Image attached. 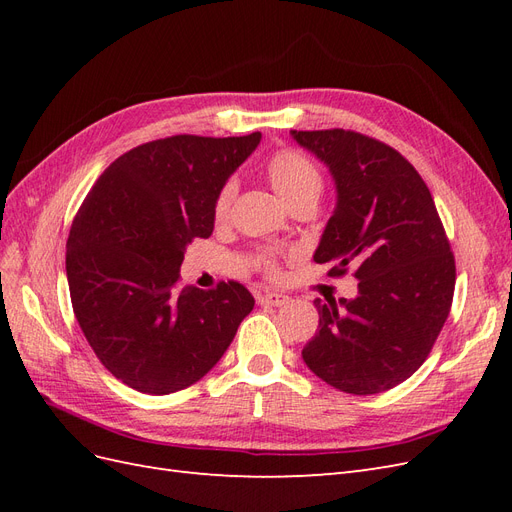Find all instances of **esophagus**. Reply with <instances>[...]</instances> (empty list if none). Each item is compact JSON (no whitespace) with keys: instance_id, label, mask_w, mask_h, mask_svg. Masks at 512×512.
I'll return each mask as SVG.
<instances>
[{"instance_id":"obj_1","label":"esophagus","mask_w":512,"mask_h":512,"mask_svg":"<svg viewBox=\"0 0 512 512\" xmlns=\"http://www.w3.org/2000/svg\"><path fill=\"white\" fill-rule=\"evenodd\" d=\"M258 303L271 305V307H282V305L290 303V297L282 292H265V294H258Z\"/></svg>"}]
</instances>
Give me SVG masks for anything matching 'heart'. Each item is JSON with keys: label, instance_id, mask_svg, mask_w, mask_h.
<instances>
[{"label": "heart", "instance_id": "b5f03b06", "mask_svg": "<svg viewBox=\"0 0 512 512\" xmlns=\"http://www.w3.org/2000/svg\"><path fill=\"white\" fill-rule=\"evenodd\" d=\"M267 177L273 185V190L282 196L284 203L288 207L301 203V200H316L324 190V177L320 173V168L309 160L303 153L294 151V149H282L273 153V156L267 160ZM237 194V181L228 179L218 196H215L213 203V215L215 220H226L232 200H235ZM256 265L260 269H265L267 273L275 275V258L271 252H260L256 254Z\"/></svg>", "mask_w": 512, "mask_h": 512}]
</instances>
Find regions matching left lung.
Masks as SVG:
<instances>
[{"mask_svg": "<svg viewBox=\"0 0 512 512\" xmlns=\"http://www.w3.org/2000/svg\"><path fill=\"white\" fill-rule=\"evenodd\" d=\"M329 166L337 205L314 260L359 280L354 299H316L303 361L352 395L389 391L425 363L451 312L455 256L431 192L393 147L352 130H290Z\"/></svg>", "mask_w": 512, "mask_h": 512, "instance_id": "1", "label": "left lung"}]
</instances>
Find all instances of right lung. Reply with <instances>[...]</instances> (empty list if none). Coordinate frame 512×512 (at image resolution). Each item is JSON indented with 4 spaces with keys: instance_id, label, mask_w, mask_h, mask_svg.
I'll list each match as a JSON object with an SVG mask.
<instances>
[{
    "instance_id": "1",
    "label": "right lung",
    "mask_w": 512,
    "mask_h": 512,
    "mask_svg": "<svg viewBox=\"0 0 512 512\" xmlns=\"http://www.w3.org/2000/svg\"><path fill=\"white\" fill-rule=\"evenodd\" d=\"M247 136L177 134L119 156L94 183L66 243L74 316L130 389L168 395L222 359L254 297L239 282L179 286L185 247L213 232V203L258 147Z\"/></svg>"
}]
</instances>
